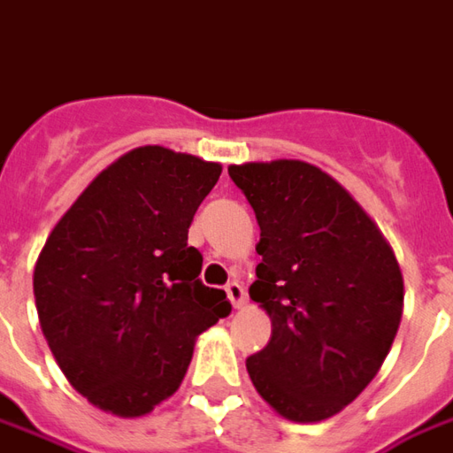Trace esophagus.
<instances>
[{"mask_svg": "<svg viewBox=\"0 0 453 453\" xmlns=\"http://www.w3.org/2000/svg\"><path fill=\"white\" fill-rule=\"evenodd\" d=\"M226 298L232 301L234 308H239V305L244 303V288H242V283H236V280L226 283Z\"/></svg>", "mask_w": 453, "mask_h": 453, "instance_id": "obj_1", "label": "esophagus"}]
</instances>
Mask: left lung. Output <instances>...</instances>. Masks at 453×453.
Here are the masks:
<instances>
[{
    "label": "left lung",
    "mask_w": 453,
    "mask_h": 453,
    "mask_svg": "<svg viewBox=\"0 0 453 453\" xmlns=\"http://www.w3.org/2000/svg\"><path fill=\"white\" fill-rule=\"evenodd\" d=\"M261 229L249 296L271 340L246 360L268 407L323 422L377 375L397 335L404 280L388 239L345 187L301 160L232 165Z\"/></svg>",
    "instance_id": "obj_1"
}]
</instances>
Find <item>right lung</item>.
<instances>
[{
	"label": "right lung",
	"instance_id": "add662e5",
	"mask_svg": "<svg viewBox=\"0 0 453 453\" xmlns=\"http://www.w3.org/2000/svg\"><path fill=\"white\" fill-rule=\"evenodd\" d=\"M219 162L145 145L90 182L58 219L34 268L43 338L93 407L142 417L177 392L195 340L229 316L226 293L196 279L187 244Z\"/></svg>",
	"mask_w": 453,
	"mask_h": 453
}]
</instances>
